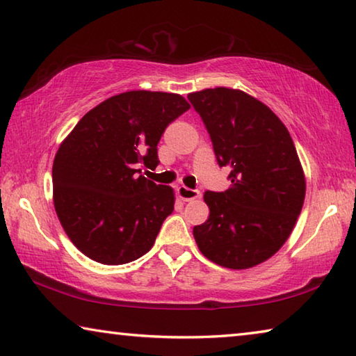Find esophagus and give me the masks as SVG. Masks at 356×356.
<instances>
[{"instance_id": "esophagus-1", "label": "esophagus", "mask_w": 356, "mask_h": 356, "mask_svg": "<svg viewBox=\"0 0 356 356\" xmlns=\"http://www.w3.org/2000/svg\"><path fill=\"white\" fill-rule=\"evenodd\" d=\"M177 195L180 200L184 201H193L201 197V191L200 190H191L188 186H177Z\"/></svg>"}]
</instances>
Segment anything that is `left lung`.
<instances>
[{
    "mask_svg": "<svg viewBox=\"0 0 356 356\" xmlns=\"http://www.w3.org/2000/svg\"><path fill=\"white\" fill-rule=\"evenodd\" d=\"M231 186L204 193L210 215L193 227L209 261L245 270L272 257L291 236L305 202V172L291 134L262 102L229 88L188 94Z\"/></svg>",
    "mask_w": 356,
    "mask_h": 356,
    "instance_id": "1",
    "label": "left lung"
}]
</instances>
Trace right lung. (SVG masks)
<instances>
[{"mask_svg":"<svg viewBox=\"0 0 356 356\" xmlns=\"http://www.w3.org/2000/svg\"><path fill=\"white\" fill-rule=\"evenodd\" d=\"M188 108L179 94L122 92L84 114L61 143L53 161V202L84 256L122 265L152 248L174 210V191L135 168L159 165L156 144Z\"/></svg>","mask_w":356,"mask_h":356,"instance_id":"1","label":"right lung"}]
</instances>
